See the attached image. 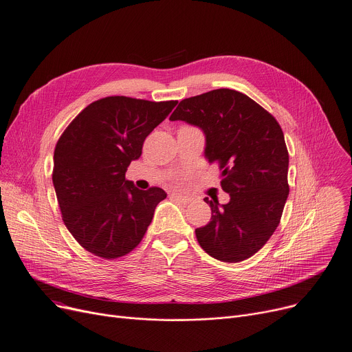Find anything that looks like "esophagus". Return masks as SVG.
<instances>
[{"mask_svg":"<svg viewBox=\"0 0 352 352\" xmlns=\"http://www.w3.org/2000/svg\"><path fill=\"white\" fill-rule=\"evenodd\" d=\"M171 196H173L177 201H179V203H182V204H190V203H193V199H192V197L185 196V195H181V193H173Z\"/></svg>","mask_w":352,"mask_h":352,"instance_id":"1","label":"esophagus"}]
</instances>
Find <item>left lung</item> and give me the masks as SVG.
Instances as JSON below:
<instances>
[{"label": "left lung", "mask_w": 352, "mask_h": 352, "mask_svg": "<svg viewBox=\"0 0 352 352\" xmlns=\"http://www.w3.org/2000/svg\"><path fill=\"white\" fill-rule=\"evenodd\" d=\"M170 120L204 133V157L219 164L221 188L230 196L226 204L204 199L211 219L195 230L199 245L223 263L250 258L272 236L289 196V153L279 123L252 98L229 88L181 100Z\"/></svg>", "instance_id": "obj_1"}]
</instances>
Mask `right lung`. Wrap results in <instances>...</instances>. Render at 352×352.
I'll return each instance as SVG.
<instances>
[{
	"label": "right lung",
	"mask_w": 352,
	"mask_h": 352,
	"mask_svg": "<svg viewBox=\"0 0 352 352\" xmlns=\"http://www.w3.org/2000/svg\"><path fill=\"white\" fill-rule=\"evenodd\" d=\"M177 103L106 96L81 110L60 135L52 182L63 222L87 252L119 258L142 241L167 193L135 188L126 171Z\"/></svg>",
	"instance_id": "add662e5"
}]
</instances>
